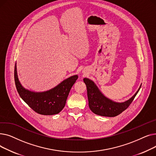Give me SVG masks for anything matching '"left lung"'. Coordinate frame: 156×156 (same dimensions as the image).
I'll use <instances>...</instances> for the list:
<instances>
[{
    "label": "left lung",
    "mask_w": 156,
    "mask_h": 156,
    "mask_svg": "<svg viewBox=\"0 0 156 156\" xmlns=\"http://www.w3.org/2000/svg\"><path fill=\"white\" fill-rule=\"evenodd\" d=\"M83 81L87 86L90 109L97 115L107 117L116 116L126 110L133 102L142 85L129 100L124 102H116L105 97L93 81L88 78H84Z\"/></svg>",
    "instance_id": "8db88e82"
}]
</instances>
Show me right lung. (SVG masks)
I'll list each match as a JSON object with an SVG mask.
<instances>
[{"instance_id": "right-lung-1", "label": "right lung", "mask_w": 156, "mask_h": 156, "mask_svg": "<svg viewBox=\"0 0 156 156\" xmlns=\"http://www.w3.org/2000/svg\"><path fill=\"white\" fill-rule=\"evenodd\" d=\"M78 75L64 80L55 87L44 92H34L24 88L18 80L16 64L14 67V81L21 99L36 112L42 115H54L64 108L70 90L78 79Z\"/></svg>"}]
</instances>
